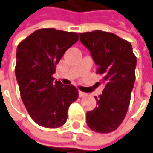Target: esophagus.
<instances>
[{
	"label": "esophagus",
	"mask_w": 153,
	"mask_h": 153,
	"mask_svg": "<svg viewBox=\"0 0 153 153\" xmlns=\"http://www.w3.org/2000/svg\"><path fill=\"white\" fill-rule=\"evenodd\" d=\"M85 96H86V94L85 92H82L80 91H79V97H85Z\"/></svg>",
	"instance_id": "obj_1"
}]
</instances>
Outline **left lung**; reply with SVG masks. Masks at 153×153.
<instances>
[{
  "instance_id": "obj_1",
  "label": "left lung",
  "mask_w": 153,
  "mask_h": 153,
  "mask_svg": "<svg viewBox=\"0 0 153 153\" xmlns=\"http://www.w3.org/2000/svg\"><path fill=\"white\" fill-rule=\"evenodd\" d=\"M80 41L90 50L97 74L102 76V94L96 97L97 107L86 113L89 128L106 134L119 128L127 113L135 80L136 56L129 41L118 35L95 30L79 33Z\"/></svg>"
}]
</instances>
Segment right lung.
<instances>
[{"mask_svg": "<svg viewBox=\"0 0 153 153\" xmlns=\"http://www.w3.org/2000/svg\"><path fill=\"white\" fill-rule=\"evenodd\" d=\"M78 40L74 32L40 29L18 45L15 74L20 96L30 117L42 127L62 126L69 106L79 97L76 87L52 77L62 56Z\"/></svg>", "mask_w": 153, "mask_h": 153, "instance_id": "obj_1", "label": "right lung"}]
</instances>
